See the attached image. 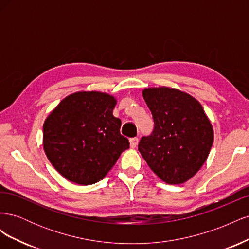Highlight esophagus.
<instances>
[{
  "label": "esophagus",
  "mask_w": 249,
  "mask_h": 249,
  "mask_svg": "<svg viewBox=\"0 0 249 249\" xmlns=\"http://www.w3.org/2000/svg\"><path fill=\"white\" fill-rule=\"evenodd\" d=\"M138 145V138H131L130 139V146L132 148H135Z\"/></svg>",
  "instance_id": "obj_1"
}]
</instances>
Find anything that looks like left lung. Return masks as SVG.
<instances>
[{"mask_svg":"<svg viewBox=\"0 0 249 249\" xmlns=\"http://www.w3.org/2000/svg\"><path fill=\"white\" fill-rule=\"evenodd\" d=\"M142 95L155 127L140 140L139 152L163 182L186 183L208 159L214 142L212 124L200 103L182 90L149 87Z\"/></svg>","mask_w":249,"mask_h":249,"instance_id":"1","label":"left lung"}]
</instances>
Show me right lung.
Returning a JSON list of instances; mask_svg holds the SVG:
<instances>
[{"instance_id":"right-lung-1","label":"right lung","mask_w":249,"mask_h":249,"mask_svg":"<svg viewBox=\"0 0 249 249\" xmlns=\"http://www.w3.org/2000/svg\"><path fill=\"white\" fill-rule=\"evenodd\" d=\"M113 95L78 91L67 95L43 124L42 145L54 168L70 182L91 185L114 166L130 143L113 116Z\"/></svg>"}]
</instances>
